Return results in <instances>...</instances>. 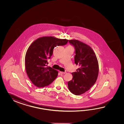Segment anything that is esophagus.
Returning a JSON list of instances; mask_svg holds the SVG:
<instances>
[{"mask_svg": "<svg viewBox=\"0 0 124 124\" xmlns=\"http://www.w3.org/2000/svg\"><path fill=\"white\" fill-rule=\"evenodd\" d=\"M60 73L61 74H66V72H61V71H60Z\"/></svg>", "mask_w": 124, "mask_h": 124, "instance_id": "34e87169", "label": "esophagus"}]
</instances>
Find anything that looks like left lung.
Returning <instances> with one entry per match:
<instances>
[{
	"label": "left lung",
	"instance_id": "1",
	"mask_svg": "<svg viewBox=\"0 0 124 124\" xmlns=\"http://www.w3.org/2000/svg\"><path fill=\"white\" fill-rule=\"evenodd\" d=\"M69 42L75 48L74 62L79 68L72 73L73 78L68 82L69 90L79 95L90 90L98 78L99 66L98 59L92 49L88 45L77 40Z\"/></svg>",
	"mask_w": 124,
	"mask_h": 124
}]
</instances>
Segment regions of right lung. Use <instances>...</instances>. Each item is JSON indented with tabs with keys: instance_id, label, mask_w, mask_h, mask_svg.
Instances as JSON below:
<instances>
[{
	"instance_id": "obj_1",
	"label": "right lung",
	"mask_w": 124,
	"mask_h": 124,
	"mask_svg": "<svg viewBox=\"0 0 124 124\" xmlns=\"http://www.w3.org/2000/svg\"><path fill=\"white\" fill-rule=\"evenodd\" d=\"M68 40L54 37H43L35 40L29 46L25 56L26 73L32 82L38 87L51 84L58 76V72L46 67L53 50L57 46H64Z\"/></svg>"
}]
</instances>
